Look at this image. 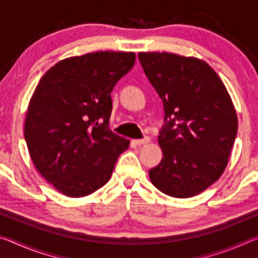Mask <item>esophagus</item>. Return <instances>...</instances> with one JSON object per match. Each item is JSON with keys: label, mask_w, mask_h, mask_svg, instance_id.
<instances>
[{"label": "esophagus", "mask_w": 258, "mask_h": 258, "mask_svg": "<svg viewBox=\"0 0 258 258\" xmlns=\"http://www.w3.org/2000/svg\"><path fill=\"white\" fill-rule=\"evenodd\" d=\"M133 142L135 145L141 146V145H147V143L150 142V138L149 137H145L143 139H138V140H133Z\"/></svg>", "instance_id": "1"}]
</instances>
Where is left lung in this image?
Wrapping results in <instances>:
<instances>
[{
	"label": "left lung",
	"instance_id": "8db88e82",
	"mask_svg": "<svg viewBox=\"0 0 258 258\" xmlns=\"http://www.w3.org/2000/svg\"><path fill=\"white\" fill-rule=\"evenodd\" d=\"M146 76L163 100V159L149 171L157 189L189 198L216 182L228 165L238 131L230 94L204 60L168 52H140Z\"/></svg>",
	"mask_w": 258,
	"mask_h": 258
}]
</instances>
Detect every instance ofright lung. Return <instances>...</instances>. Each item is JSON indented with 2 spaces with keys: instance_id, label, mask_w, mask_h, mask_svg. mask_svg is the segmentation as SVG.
Segmentation results:
<instances>
[{
  "instance_id": "add662e5",
  "label": "right lung",
  "mask_w": 258,
  "mask_h": 258,
  "mask_svg": "<svg viewBox=\"0 0 258 258\" xmlns=\"http://www.w3.org/2000/svg\"><path fill=\"white\" fill-rule=\"evenodd\" d=\"M134 62V52L71 56L51 67L34 91L25 118L30 158L67 197H85L106 184L130 147L109 128V118L113 86Z\"/></svg>"
}]
</instances>
